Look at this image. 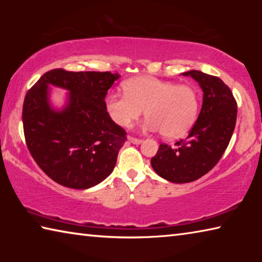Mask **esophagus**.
Instances as JSON below:
<instances>
[{
	"label": "esophagus",
	"mask_w": 262,
	"mask_h": 262,
	"mask_svg": "<svg viewBox=\"0 0 262 262\" xmlns=\"http://www.w3.org/2000/svg\"><path fill=\"white\" fill-rule=\"evenodd\" d=\"M128 141L132 142V143H134V144L142 143L141 139H136V137H133V136H128Z\"/></svg>",
	"instance_id": "obj_1"
}]
</instances>
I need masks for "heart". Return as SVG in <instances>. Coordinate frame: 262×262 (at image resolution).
<instances>
[{"label":"heart","instance_id":"obj_1","mask_svg":"<svg viewBox=\"0 0 262 262\" xmlns=\"http://www.w3.org/2000/svg\"><path fill=\"white\" fill-rule=\"evenodd\" d=\"M125 94L110 92L105 97V110L112 121L127 127L147 115L143 126L151 132L162 130L163 136L176 139L193 126L199 110V95L187 84L178 85L152 76H139L125 83Z\"/></svg>","mask_w":262,"mask_h":262}]
</instances>
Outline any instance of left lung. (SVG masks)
<instances>
[{
	"instance_id": "8db88e82",
	"label": "left lung",
	"mask_w": 262,
	"mask_h": 262,
	"mask_svg": "<svg viewBox=\"0 0 262 262\" xmlns=\"http://www.w3.org/2000/svg\"><path fill=\"white\" fill-rule=\"evenodd\" d=\"M203 91L202 107L186 140L176 148L163 143L151 166L162 178L174 184L192 183L208 173L228 148L237 120V103L230 88L220 77L199 70L183 73Z\"/></svg>"
}]
</instances>
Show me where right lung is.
Wrapping results in <instances>:
<instances>
[{"label":"right lung","mask_w":262,"mask_h":262,"mask_svg":"<svg viewBox=\"0 0 262 262\" xmlns=\"http://www.w3.org/2000/svg\"><path fill=\"white\" fill-rule=\"evenodd\" d=\"M119 77L110 72L53 69L28 91L23 105L26 145L55 183L86 189L112 173L127 137L125 129L108 117L104 101ZM50 86L70 92L61 110L50 104Z\"/></svg>","instance_id":"add662e5"}]
</instances>
